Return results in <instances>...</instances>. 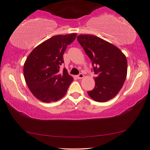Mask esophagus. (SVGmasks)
Wrapping results in <instances>:
<instances>
[{
	"label": "esophagus",
	"instance_id": "1",
	"mask_svg": "<svg viewBox=\"0 0 150 150\" xmlns=\"http://www.w3.org/2000/svg\"><path fill=\"white\" fill-rule=\"evenodd\" d=\"M76 78H78V79H81V78H84V74L82 73H80V74H79L76 76Z\"/></svg>",
	"mask_w": 150,
	"mask_h": 150
}]
</instances>
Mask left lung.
I'll use <instances>...</instances> for the list:
<instances>
[{"mask_svg":"<svg viewBox=\"0 0 150 150\" xmlns=\"http://www.w3.org/2000/svg\"><path fill=\"white\" fill-rule=\"evenodd\" d=\"M78 43L92 62L95 86L88 91L97 102H106L117 95L126 79L127 62L119 48L98 37L80 35Z\"/></svg>","mask_w":150,"mask_h":150,"instance_id":"left-lung-1","label":"left lung"}]
</instances>
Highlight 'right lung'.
I'll return each instance as SVG.
<instances>
[{
    "label": "right lung",
    "instance_id": "obj_1",
    "mask_svg": "<svg viewBox=\"0 0 150 150\" xmlns=\"http://www.w3.org/2000/svg\"><path fill=\"white\" fill-rule=\"evenodd\" d=\"M76 34L56 35L48 39L34 49L25 62V82L35 97L44 103L54 102L65 95L73 78L66 68L63 55L68 45L72 43Z\"/></svg>",
    "mask_w": 150,
    "mask_h": 150
}]
</instances>
